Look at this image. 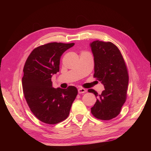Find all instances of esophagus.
Here are the masks:
<instances>
[{
    "instance_id": "1",
    "label": "esophagus",
    "mask_w": 151,
    "mask_h": 151,
    "mask_svg": "<svg viewBox=\"0 0 151 151\" xmlns=\"http://www.w3.org/2000/svg\"><path fill=\"white\" fill-rule=\"evenodd\" d=\"M78 93H84L86 92V90L84 88H78Z\"/></svg>"
}]
</instances>
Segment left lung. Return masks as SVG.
Listing matches in <instances>:
<instances>
[{
    "instance_id": "8db88e82",
    "label": "left lung",
    "mask_w": 151,
    "mask_h": 151,
    "mask_svg": "<svg viewBox=\"0 0 151 151\" xmlns=\"http://www.w3.org/2000/svg\"><path fill=\"white\" fill-rule=\"evenodd\" d=\"M90 46L94 56L93 76L103 84L105 89L101 95L94 89H88L97 97L91 112L98 119L110 120L119 114L127 100V67L119 49L113 43L97 40Z\"/></svg>"
}]
</instances>
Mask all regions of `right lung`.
Wrapping results in <instances>:
<instances>
[{
    "instance_id": "obj_1",
    "label": "right lung",
    "mask_w": 151,
    "mask_h": 151,
    "mask_svg": "<svg viewBox=\"0 0 151 151\" xmlns=\"http://www.w3.org/2000/svg\"><path fill=\"white\" fill-rule=\"evenodd\" d=\"M75 43H49L32 51L25 62L22 78L24 98L31 111L44 123L54 124L69 116L78 94L75 86L52 87L51 78L59 72L61 56Z\"/></svg>"
}]
</instances>
